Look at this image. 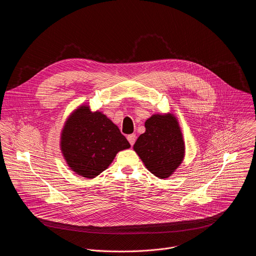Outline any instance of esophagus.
<instances>
[{"instance_id": "obj_1", "label": "esophagus", "mask_w": 256, "mask_h": 256, "mask_svg": "<svg viewBox=\"0 0 256 256\" xmlns=\"http://www.w3.org/2000/svg\"><path fill=\"white\" fill-rule=\"evenodd\" d=\"M127 139H128V141H129L130 145H131V146H133V145L135 144V141H136V135H135V134H131V135H128Z\"/></svg>"}]
</instances>
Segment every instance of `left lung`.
Returning <instances> with one entry per match:
<instances>
[{
  "label": "left lung",
  "instance_id": "8db88e82",
  "mask_svg": "<svg viewBox=\"0 0 256 256\" xmlns=\"http://www.w3.org/2000/svg\"><path fill=\"white\" fill-rule=\"evenodd\" d=\"M146 131L133 146L148 172L158 178H170L182 162L185 145L174 114H154L145 122Z\"/></svg>",
  "mask_w": 256,
  "mask_h": 256
}]
</instances>
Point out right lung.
I'll list each match as a JSON object with an SVG mask.
<instances>
[{"label":"right lung","mask_w":256,"mask_h":256,"mask_svg":"<svg viewBox=\"0 0 256 256\" xmlns=\"http://www.w3.org/2000/svg\"><path fill=\"white\" fill-rule=\"evenodd\" d=\"M60 146L76 174L94 178L110 166L118 152L129 148L130 144L104 114L82 106L65 122Z\"/></svg>","instance_id":"right-lung-1"}]
</instances>
